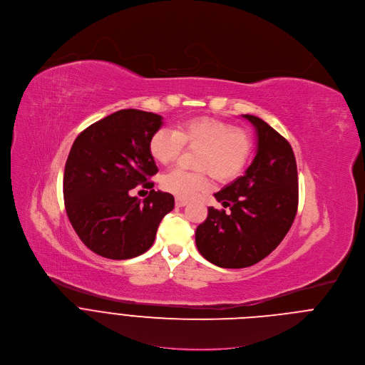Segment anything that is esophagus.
<instances>
[{"label":"esophagus","instance_id":"1","mask_svg":"<svg viewBox=\"0 0 365 365\" xmlns=\"http://www.w3.org/2000/svg\"><path fill=\"white\" fill-rule=\"evenodd\" d=\"M175 205H176V207H185V206L187 205V200H186V199H180V197H176V200H175Z\"/></svg>","mask_w":365,"mask_h":365}]
</instances>
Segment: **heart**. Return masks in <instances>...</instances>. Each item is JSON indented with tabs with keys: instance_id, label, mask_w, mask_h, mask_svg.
<instances>
[{
	"instance_id": "1",
	"label": "heart",
	"mask_w": 365,
	"mask_h": 365,
	"mask_svg": "<svg viewBox=\"0 0 365 365\" xmlns=\"http://www.w3.org/2000/svg\"><path fill=\"white\" fill-rule=\"evenodd\" d=\"M183 146L199 149L195 168L200 172L175 168L160 179L162 189L180 199L205 190L209 186L207 173L219 182L236 179L252 153V139L246 130L212 118L189 119L173 130L159 129L149 139V153L160 165L175 162Z\"/></svg>"
}]
</instances>
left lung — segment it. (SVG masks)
I'll list each match as a JSON object with an SVG mask.
<instances>
[{
	"mask_svg": "<svg viewBox=\"0 0 365 365\" xmlns=\"http://www.w3.org/2000/svg\"><path fill=\"white\" fill-rule=\"evenodd\" d=\"M256 129L252 165L215 193L226 210L209 207L196 229L199 253L225 269H243L267 257L290 230L299 206V176L290 143L269 123L243 115Z\"/></svg>",
	"mask_w": 365,
	"mask_h": 365,
	"instance_id": "1",
	"label": "left lung"
}]
</instances>
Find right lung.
I'll return each instance as SVG.
<instances>
[{
    "mask_svg": "<svg viewBox=\"0 0 365 365\" xmlns=\"http://www.w3.org/2000/svg\"><path fill=\"white\" fill-rule=\"evenodd\" d=\"M163 125L162 116L120 109L82 130L65 163L63 200L68 219L93 253L126 260L155 242L160 220L173 210L170 193L150 192L140 202L130 189L158 173L149 139Z\"/></svg>",
    "mask_w": 365,
    "mask_h": 365,
    "instance_id": "1",
    "label": "right lung"
}]
</instances>
